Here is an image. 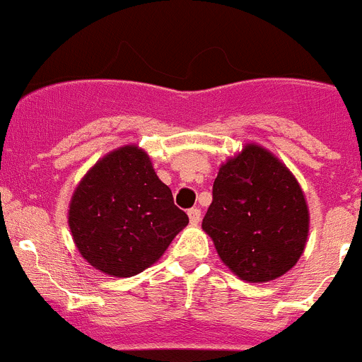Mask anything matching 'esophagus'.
Listing matches in <instances>:
<instances>
[{
  "label": "esophagus",
  "mask_w": 362,
  "mask_h": 362,
  "mask_svg": "<svg viewBox=\"0 0 362 362\" xmlns=\"http://www.w3.org/2000/svg\"><path fill=\"white\" fill-rule=\"evenodd\" d=\"M189 215V221H191V224H198L199 221H202V210L199 208H191V210L187 211Z\"/></svg>",
  "instance_id": "obj_1"
}]
</instances>
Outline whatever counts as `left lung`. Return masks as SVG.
I'll use <instances>...</instances> for the list:
<instances>
[{
  "mask_svg": "<svg viewBox=\"0 0 362 362\" xmlns=\"http://www.w3.org/2000/svg\"><path fill=\"white\" fill-rule=\"evenodd\" d=\"M308 221L293 173L266 148L247 145L218 170L202 226L231 272L247 282H269L301 257Z\"/></svg>",
  "mask_w": 362,
  "mask_h": 362,
  "instance_id": "8db88e82",
  "label": "left lung"
}]
</instances>
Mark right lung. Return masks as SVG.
I'll return each instance as SVG.
<instances>
[{
    "label": "right lung",
    "instance_id": "1",
    "mask_svg": "<svg viewBox=\"0 0 362 362\" xmlns=\"http://www.w3.org/2000/svg\"><path fill=\"white\" fill-rule=\"evenodd\" d=\"M73 242L100 272L133 276L164 254L189 224L159 180L151 158L134 145L113 151L94 164L69 203Z\"/></svg>",
    "mask_w": 362,
    "mask_h": 362
}]
</instances>
